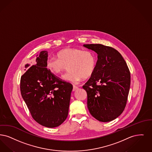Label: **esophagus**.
Returning a JSON list of instances; mask_svg holds the SVG:
<instances>
[{
	"label": "esophagus",
	"instance_id": "1",
	"mask_svg": "<svg viewBox=\"0 0 152 152\" xmlns=\"http://www.w3.org/2000/svg\"><path fill=\"white\" fill-rule=\"evenodd\" d=\"M78 88V87H77V86H75V85H73V91H75V90H77V89Z\"/></svg>",
	"mask_w": 152,
	"mask_h": 152
}]
</instances>
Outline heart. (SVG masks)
<instances>
[{
  "mask_svg": "<svg viewBox=\"0 0 152 152\" xmlns=\"http://www.w3.org/2000/svg\"><path fill=\"white\" fill-rule=\"evenodd\" d=\"M98 64V57L93 51H85L77 48H66L56 54V58L46 61L47 69L52 73L60 75L68 69L64 79L77 82L82 78L91 77L95 73Z\"/></svg>",
  "mask_w": 152,
  "mask_h": 152,
  "instance_id": "heart-1",
  "label": "heart"
}]
</instances>
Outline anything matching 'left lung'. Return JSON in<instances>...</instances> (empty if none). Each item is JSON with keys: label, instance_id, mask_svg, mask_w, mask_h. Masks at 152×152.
<instances>
[{"label": "left lung", "instance_id": "8db88e82", "mask_svg": "<svg viewBox=\"0 0 152 152\" xmlns=\"http://www.w3.org/2000/svg\"><path fill=\"white\" fill-rule=\"evenodd\" d=\"M83 46L98 54L94 74L83 88L87 94V107L94 118L111 121L124 110L131 85V74L121 54L102 44Z\"/></svg>", "mask_w": 152, "mask_h": 152}]
</instances>
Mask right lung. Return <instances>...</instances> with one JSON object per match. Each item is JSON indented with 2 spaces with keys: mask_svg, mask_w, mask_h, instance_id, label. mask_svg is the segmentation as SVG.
<instances>
[{
  "mask_svg": "<svg viewBox=\"0 0 152 152\" xmlns=\"http://www.w3.org/2000/svg\"><path fill=\"white\" fill-rule=\"evenodd\" d=\"M47 60L48 52L42 51L33 64L26 65L20 91L33 119L41 126L54 128L67 117L73 85L50 72Z\"/></svg>",
  "mask_w": 152,
  "mask_h": 152,
  "instance_id": "right-lung-1",
  "label": "right lung"
}]
</instances>
